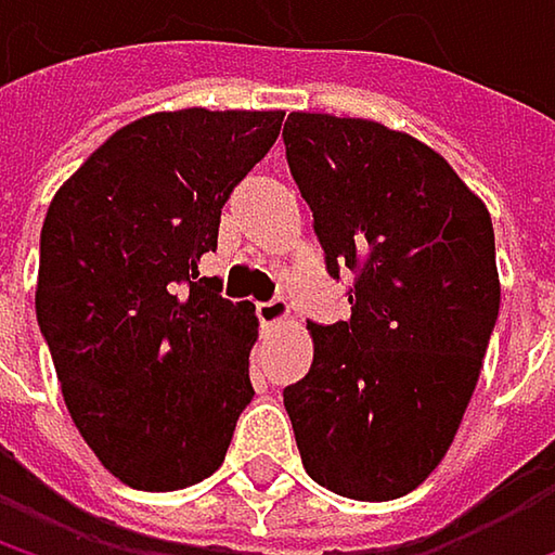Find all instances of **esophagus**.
<instances>
[{"label":"esophagus","mask_w":555,"mask_h":555,"mask_svg":"<svg viewBox=\"0 0 555 555\" xmlns=\"http://www.w3.org/2000/svg\"><path fill=\"white\" fill-rule=\"evenodd\" d=\"M257 318L263 327H276L288 318V301L285 298H270V301H257Z\"/></svg>","instance_id":"34e87169"}]
</instances>
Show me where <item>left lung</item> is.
Returning <instances> with one entry per match:
<instances>
[{
	"label": "left lung",
	"instance_id": "left-lung-1",
	"mask_svg": "<svg viewBox=\"0 0 555 555\" xmlns=\"http://www.w3.org/2000/svg\"><path fill=\"white\" fill-rule=\"evenodd\" d=\"M285 160L350 318L308 321L314 360L282 401L305 473L357 501L417 489L450 450L499 321L489 208L453 167L366 118L292 112Z\"/></svg>",
	"mask_w": 555,
	"mask_h": 555
}]
</instances>
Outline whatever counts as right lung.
<instances>
[{"label": "right lung", "mask_w": 555, "mask_h": 555, "mask_svg": "<svg viewBox=\"0 0 555 555\" xmlns=\"http://www.w3.org/2000/svg\"><path fill=\"white\" fill-rule=\"evenodd\" d=\"M285 112L182 108L115 131L41 228L38 327L66 411L131 489L208 479L250 404V301L198 276L221 208L276 144Z\"/></svg>", "instance_id": "right-lung-1"}]
</instances>
